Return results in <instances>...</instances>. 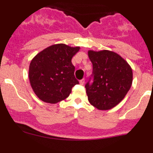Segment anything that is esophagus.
Instances as JSON below:
<instances>
[{
    "mask_svg": "<svg viewBox=\"0 0 153 153\" xmlns=\"http://www.w3.org/2000/svg\"><path fill=\"white\" fill-rule=\"evenodd\" d=\"M85 83V79H82L81 80H79V83H80V85H83Z\"/></svg>",
    "mask_w": 153,
    "mask_h": 153,
    "instance_id": "obj_1",
    "label": "esophagus"
}]
</instances>
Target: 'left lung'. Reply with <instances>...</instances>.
I'll use <instances>...</instances> for the list:
<instances>
[{"mask_svg":"<svg viewBox=\"0 0 153 153\" xmlns=\"http://www.w3.org/2000/svg\"><path fill=\"white\" fill-rule=\"evenodd\" d=\"M93 63V83L85 85L88 100L100 110L116 106L123 100L132 83V70L123 58L109 51H89Z\"/></svg>","mask_w":153,"mask_h":153,"instance_id":"obj_1","label":"left lung"}]
</instances>
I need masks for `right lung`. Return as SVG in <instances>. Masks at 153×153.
I'll use <instances>...</instances> for the list:
<instances>
[{
  "label": "right lung",
  "mask_w": 153,
  "mask_h": 153,
  "mask_svg": "<svg viewBox=\"0 0 153 153\" xmlns=\"http://www.w3.org/2000/svg\"><path fill=\"white\" fill-rule=\"evenodd\" d=\"M79 51V47L54 44L42 51L31 60L30 83L40 100L56 103L69 97L73 87L79 83L71 62Z\"/></svg>",
  "instance_id": "add662e5"
}]
</instances>
